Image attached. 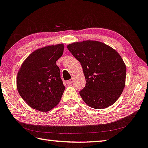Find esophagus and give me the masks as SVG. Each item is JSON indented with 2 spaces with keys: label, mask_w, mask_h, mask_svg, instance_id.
<instances>
[{
  "label": "esophagus",
  "mask_w": 148,
  "mask_h": 148,
  "mask_svg": "<svg viewBox=\"0 0 148 148\" xmlns=\"http://www.w3.org/2000/svg\"><path fill=\"white\" fill-rule=\"evenodd\" d=\"M68 84H72L74 82V80L73 79H70V80H68Z\"/></svg>",
  "instance_id": "esophagus-1"
}]
</instances>
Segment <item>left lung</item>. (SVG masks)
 <instances>
[{"instance_id":"1","label":"left lung","mask_w":148,"mask_h":148,"mask_svg":"<svg viewBox=\"0 0 148 148\" xmlns=\"http://www.w3.org/2000/svg\"><path fill=\"white\" fill-rule=\"evenodd\" d=\"M67 48L82 67L86 86L80 95L84 102L95 109L106 108L115 103L125 87L126 76L120 55L96 40L74 42Z\"/></svg>"}]
</instances>
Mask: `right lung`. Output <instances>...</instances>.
<instances>
[{
    "mask_svg": "<svg viewBox=\"0 0 148 148\" xmlns=\"http://www.w3.org/2000/svg\"><path fill=\"white\" fill-rule=\"evenodd\" d=\"M64 46L58 44L39 48L22 64L16 77L17 90L32 108L46 112L60 102L65 86L56 62L63 54Z\"/></svg>",
    "mask_w": 148,
    "mask_h": 148,
    "instance_id": "1",
    "label": "right lung"
}]
</instances>
